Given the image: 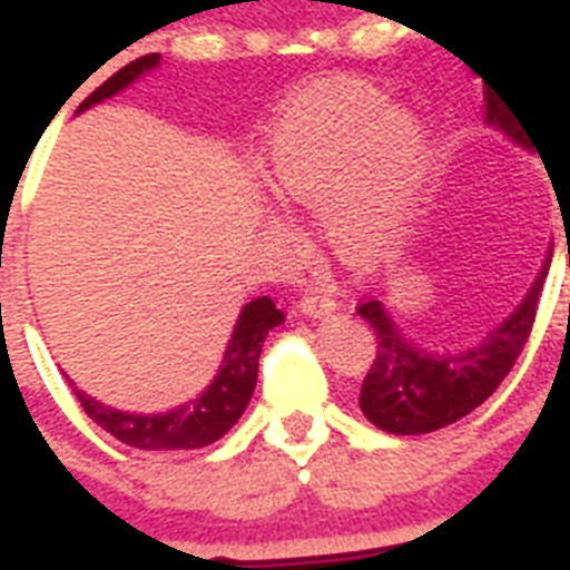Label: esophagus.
<instances>
[{
	"label": "esophagus",
	"instance_id": "obj_1",
	"mask_svg": "<svg viewBox=\"0 0 570 570\" xmlns=\"http://www.w3.org/2000/svg\"><path fill=\"white\" fill-rule=\"evenodd\" d=\"M301 313L309 315V318H326L338 309V301H335L333 289H321V286H309V289L301 295L298 301Z\"/></svg>",
	"mask_w": 570,
	"mask_h": 570
}]
</instances>
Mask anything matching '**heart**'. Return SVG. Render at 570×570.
<instances>
[{
  "label": "heart",
  "instance_id": "obj_1",
  "mask_svg": "<svg viewBox=\"0 0 570 570\" xmlns=\"http://www.w3.org/2000/svg\"><path fill=\"white\" fill-rule=\"evenodd\" d=\"M261 177L284 203L318 206L341 249L370 252L402 229L430 166L413 114L367 82H324L292 97L266 128Z\"/></svg>",
  "mask_w": 570,
  "mask_h": 570
}]
</instances>
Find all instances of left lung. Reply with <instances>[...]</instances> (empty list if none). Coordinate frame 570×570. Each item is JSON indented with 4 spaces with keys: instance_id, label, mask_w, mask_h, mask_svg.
I'll return each instance as SVG.
<instances>
[{
    "instance_id": "1",
    "label": "left lung",
    "mask_w": 570,
    "mask_h": 570,
    "mask_svg": "<svg viewBox=\"0 0 570 570\" xmlns=\"http://www.w3.org/2000/svg\"><path fill=\"white\" fill-rule=\"evenodd\" d=\"M484 120L519 146L531 148L524 140L528 131H522L517 114L491 88H484ZM548 266L551 252L517 313L488 333L482 344L456 355L419 350L404 338L381 301H364L358 315L373 326L375 361L361 384V413L387 433L422 435L459 422L484 399H491L528 344Z\"/></svg>"
}]
</instances>
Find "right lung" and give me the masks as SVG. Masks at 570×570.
Returning <instances> with one entry per match:
<instances>
[{"label":"right lung","instance_id":"right-lung-1","mask_svg":"<svg viewBox=\"0 0 570 570\" xmlns=\"http://www.w3.org/2000/svg\"><path fill=\"white\" fill-rule=\"evenodd\" d=\"M160 66V53H146V57L128 62L126 68L108 77L94 94H88L86 100L79 102L77 111L97 106V102L108 100L114 94H120L128 88L137 77ZM284 324V313H281L272 298H255L240 309L232 333L229 344H226L224 364L217 370L215 381L203 390L197 399L180 404L166 413H122L108 404H100L97 399L86 395L82 390L73 387V381H68L77 395V402L88 413V419L100 424L106 433L114 439H120L122 444L137 450H195L206 448V444L217 442L220 435L229 433L235 422L244 415L246 404H249L252 393H255L257 381V358H261V346L269 335L272 326Z\"/></svg>","mask_w":570,"mask_h":570}]
</instances>
